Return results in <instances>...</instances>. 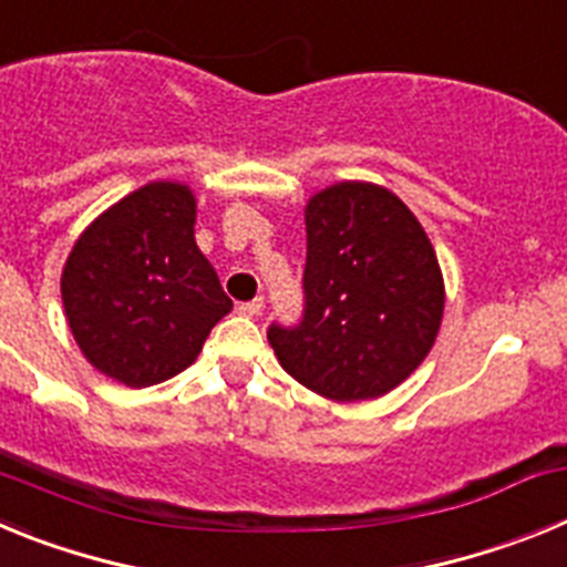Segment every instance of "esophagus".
Wrapping results in <instances>:
<instances>
[{"mask_svg":"<svg viewBox=\"0 0 567 567\" xmlns=\"http://www.w3.org/2000/svg\"><path fill=\"white\" fill-rule=\"evenodd\" d=\"M260 309H264V298H252V300H244V303H238V312L247 315V318L258 315Z\"/></svg>","mask_w":567,"mask_h":567,"instance_id":"obj_1","label":"esophagus"}]
</instances>
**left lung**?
Here are the masks:
<instances>
[{
    "label": "left lung",
    "mask_w": 567,
    "mask_h": 567,
    "mask_svg": "<svg viewBox=\"0 0 567 567\" xmlns=\"http://www.w3.org/2000/svg\"><path fill=\"white\" fill-rule=\"evenodd\" d=\"M432 240L398 195L343 182L307 204L303 315L269 323L280 365L329 400L380 398L423 363L443 320Z\"/></svg>",
    "instance_id": "8db88e82"
}]
</instances>
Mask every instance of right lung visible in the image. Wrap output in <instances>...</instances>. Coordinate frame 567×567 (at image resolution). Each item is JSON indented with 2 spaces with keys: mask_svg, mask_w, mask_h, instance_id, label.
Segmentation results:
<instances>
[{
  "mask_svg": "<svg viewBox=\"0 0 567 567\" xmlns=\"http://www.w3.org/2000/svg\"><path fill=\"white\" fill-rule=\"evenodd\" d=\"M195 198L153 182L102 213L62 272L70 332L99 372L133 389L184 372L233 309L195 247Z\"/></svg>",
  "mask_w": 567,
  "mask_h": 567,
  "instance_id": "1",
  "label": "right lung"
}]
</instances>
